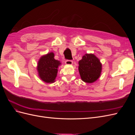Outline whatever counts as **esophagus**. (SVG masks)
I'll return each instance as SVG.
<instances>
[{"mask_svg": "<svg viewBox=\"0 0 135 135\" xmlns=\"http://www.w3.org/2000/svg\"><path fill=\"white\" fill-rule=\"evenodd\" d=\"M73 64V61L72 60H67L65 61V64L68 65H71Z\"/></svg>", "mask_w": 135, "mask_h": 135, "instance_id": "1", "label": "esophagus"}]
</instances>
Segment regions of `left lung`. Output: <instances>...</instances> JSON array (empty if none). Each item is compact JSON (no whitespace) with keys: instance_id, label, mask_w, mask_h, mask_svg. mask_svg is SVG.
I'll list each match as a JSON object with an SVG mask.
<instances>
[{"instance_id":"left-lung-1","label":"left lung","mask_w":135,"mask_h":135,"mask_svg":"<svg viewBox=\"0 0 135 135\" xmlns=\"http://www.w3.org/2000/svg\"><path fill=\"white\" fill-rule=\"evenodd\" d=\"M79 72L84 82L91 83L97 80L102 70V64L93 54H85L79 61Z\"/></svg>"}]
</instances>
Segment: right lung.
Segmentation results:
<instances>
[{"label": "right lung", "mask_w": 135, "mask_h": 135, "mask_svg": "<svg viewBox=\"0 0 135 135\" xmlns=\"http://www.w3.org/2000/svg\"><path fill=\"white\" fill-rule=\"evenodd\" d=\"M54 57V53L50 52L42 56L38 63L37 70L39 78L47 83L55 82L57 69L61 65L60 61L55 60Z\"/></svg>", "instance_id": "obj_1"}]
</instances>
